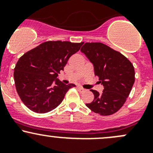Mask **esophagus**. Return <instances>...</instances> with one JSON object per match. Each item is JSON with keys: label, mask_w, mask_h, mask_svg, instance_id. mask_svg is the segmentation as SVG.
<instances>
[{"label": "esophagus", "mask_w": 153, "mask_h": 153, "mask_svg": "<svg viewBox=\"0 0 153 153\" xmlns=\"http://www.w3.org/2000/svg\"><path fill=\"white\" fill-rule=\"evenodd\" d=\"M77 88H78V90L79 91L81 92L85 91V88H83L81 87V86H77Z\"/></svg>", "instance_id": "1"}]
</instances>
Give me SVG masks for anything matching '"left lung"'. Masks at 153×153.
<instances>
[{"label":"left lung","instance_id":"left-lung-1","mask_svg":"<svg viewBox=\"0 0 153 153\" xmlns=\"http://www.w3.org/2000/svg\"><path fill=\"white\" fill-rule=\"evenodd\" d=\"M81 52L93 64L94 74L103 85L102 94L91 90L94 100L86 106L100 115H111L123 105L134 82L131 62L118 51L100 43H85Z\"/></svg>","mask_w":153,"mask_h":153}]
</instances>
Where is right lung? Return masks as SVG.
<instances>
[{
  "mask_svg": "<svg viewBox=\"0 0 153 153\" xmlns=\"http://www.w3.org/2000/svg\"><path fill=\"white\" fill-rule=\"evenodd\" d=\"M83 45L49 41L25 53L14 69L16 91L24 104L36 113L56 108L74 84L65 85L57 79L68 60Z\"/></svg>",
  "mask_w": 153,
  "mask_h": 153,
  "instance_id": "right-lung-1",
  "label": "right lung"
}]
</instances>
